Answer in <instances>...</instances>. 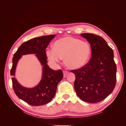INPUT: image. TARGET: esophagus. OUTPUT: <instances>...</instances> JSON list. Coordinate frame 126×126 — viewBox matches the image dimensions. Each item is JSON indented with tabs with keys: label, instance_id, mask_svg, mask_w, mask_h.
Listing matches in <instances>:
<instances>
[{
	"label": "esophagus",
	"instance_id": "1",
	"mask_svg": "<svg viewBox=\"0 0 126 126\" xmlns=\"http://www.w3.org/2000/svg\"><path fill=\"white\" fill-rule=\"evenodd\" d=\"M68 73V72L67 71H63V76L64 77H65V76Z\"/></svg>",
	"mask_w": 126,
	"mask_h": 126
}]
</instances>
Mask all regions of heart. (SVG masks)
I'll use <instances>...</instances> for the list:
<instances>
[{
    "mask_svg": "<svg viewBox=\"0 0 126 126\" xmlns=\"http://www.w3.org/2000/svg\"><path fill=\"white\" fill-rule=\"evenodd\" d=\"M46 55L53 63L64 58L68 68L77 69L86 65L91 55V47L88 42L71 36H66L54 42V48H47Z\"/></svg>",
    "mask_w": 126,
    "mask_h": 126,
    "instance_id": "heart-1",
    "label": "heart"
}]
</instances>
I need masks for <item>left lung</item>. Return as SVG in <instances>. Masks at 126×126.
Returning <instances> with one entry per match:
<instances>
[{
    "instance_id": "obj_1",
    "label": "left lung",
    "mask_w": 126,
    "mask_h": 126,
    "mask_svg": "<svg viewBox=\"0 0 126 126\" xmlns=\"http://www.w3.org/2000/svg\"><path fill=\"white\" fill-rule=\"evenodd\" d=\"M80 35L90 44L92 57L84 67L71 71L76 76L74 89L82 101L97 103L107 97L116 86L117 67L113 52L100 36L91 33Z\"/></svg>"
}]
</instances>
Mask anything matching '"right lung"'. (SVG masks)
<instances>
[{
  "label": "right lung",
  "mask_w": 126,
  "mask_h": 126,
  "mask_svg": "<svg viewBox=\"0 0 126 126\" xmlns=\"http://www.w3.org/2000/svg\"><path fill=\"white\" fill-rule=\"evenodd\" d=\"M55 34L44 35L33 38L21 45L14 53L10 75H15L17 63L22 55L35 54L43 67L42 79L38 86L33 88L23 87L18 83L14 77L12 78L13 88L16 94L20 99L32 106H42L52 101L56 93L58 84L63 77L61 69L54 71L47 65V57L45 53L49 43Z\"/></svg>",
  "instance_id": "obj_1"
}]
</instances>
